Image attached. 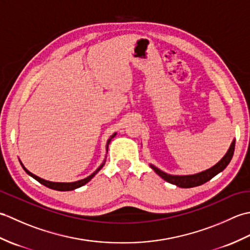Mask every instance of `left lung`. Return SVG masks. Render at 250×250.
Segmentation results:
<instances>
[{"label": "left lung", "mask_w": 250, "mask_h": 250, "mask_svg": "<svg viewBox=\"0 0 250 250\" xmlns=\"http://www.w3.org/2000/svg\"><path fill=\"white\" fill-rule=\"evenodd\" d=\"M234 148H235V141L232 142V144L229 148V150L225 155V157L221 159V160L214 166L213 167H210L208 169H206L204 172H201L194 175H186V176H178V175H169L162 172L161 169L157 168L156 167L150 166L151 168L155 171L159 176L162 177L164 180H167V183L176 185L177 187L180 188H192L196 187V186H201L205 184L206 182H208L214 176H216L217 174L224 171V169L227 167L228 164L230 163L231 159L233 157V153H234Z\"/></svg>", "instance_id": "left-lung-1"}]
</instances>
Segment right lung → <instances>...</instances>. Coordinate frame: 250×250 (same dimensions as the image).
<instances>
[{"instance_id":"add662e5","label":"right lung","mask_w":250,"mask_h":250,"mask_svg":"<svg viewBox=\"0 0 250 250\" xmlns=\"http://www.w3.org/2000/svg\"><path fill=\"white\" fill-rule=\"evenodd\" d=\"M116 135V133L115 134H113L110 136V139L107 141V145H106V150L108 149V144L110 143V141H111V139H113V137ZM21 166H22V167H23V169L24 171L28 173L30 176H32L33 177L34 179H36L37 182L39 183H41L42 185H44V186H46L47 188H50V189H54V190H58V191H71V190H74V189H76V188H79V187H82V186H83V185H86L88 182H90V180H91V178L94 176L95 174H97L101 168L103 167V166H104V163L102 164V166H101L97 171H95L93 174H91L90 175V176H88L87 178H84V179H82V180H78V182H74V183H52V182H48V180H45V179H42V178H40V177H37L36 175H34V174H32L31 172H29L28 169H26L24 167H23V164L21 163Z\"/></svg>"}]
</instances>
